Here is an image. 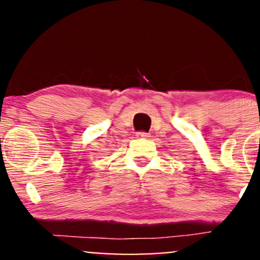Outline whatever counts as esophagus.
I'll return each mask as SVG.
<instances>
[{
  "label": "esophagus",
  "instance_id": "esophagus-1",
  "mask_svg": "<svg viewBox=\"0 0 260 260\" xmlns=\"http://www.w3.org/2000/svg\"><path fill=\"white\" fill-rule=\"evenodd\" d=\"M136 136H137V138H148L149 137L148 133H146V132H138Z\"/></svg>",
  "mask_w": 260,
  "mask_h": 260
}]
</instances>
